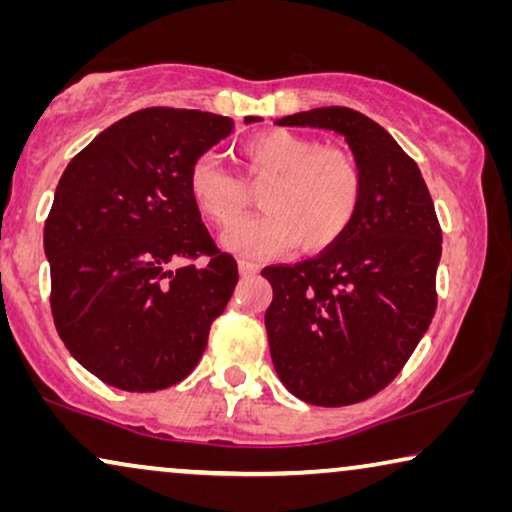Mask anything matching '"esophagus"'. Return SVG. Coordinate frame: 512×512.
<instances>
[{
  "mask_svg": "<svg viewBox=\"0 0 512 512\" xmlns=\"http://www.w3.org/2000/svg\"><path fill=\"white\" fill-rule=\"evenodd\" d=\"M237 270H240L242 277H254L258 272V265L249 263V261H240V263H237Z\"/></svg>",
  "mask_w": 512,
  "mask_h": 512,
  "instance_id": "obj_1",
  "label": "esophagus"
}]
</instances>
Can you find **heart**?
I'll list each match as a JSON object with an SVG mask.
<instances>
[{
    "label": "heart",
    "instance_id": "heart-1",
    "mask_svg": "<svg viewBox=\"0 0 512 512\" xmlns=\"http://www.w3.org/2000/svg\"><path fill=\"white\" fill-rule=\"evenodd\" d=\"M251 179H268L258 202L265 212L235 223L221 237L228 251L268 258L303 244L307 251L331 247L345 235L361 202V172L347 151L321 146L289 130H265L240 146ZM188 195L209 221L228 226L244 209L242 181L214 153L188 167Z\"/></svg>",
    "mask_w": 512,
    "mask_h": 512
}]
</instances>
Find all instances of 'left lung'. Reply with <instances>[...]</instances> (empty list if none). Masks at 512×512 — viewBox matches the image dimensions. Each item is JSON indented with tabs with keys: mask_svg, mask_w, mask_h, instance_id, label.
<instances>
[{
	"mask_svg": "<svg viewBox=\"0 0 512 512\" xmlns=\"http://www.w3.org/2000/svg\"><path fill=\"white\" fill-rule=\"evenodd\" d=\"M282 128L345 137L361 172V202L338 242L298 265L265 268L272 366L293 396L340 408L398 375L436 312L443 251L436 209L417 163L382 125L349 107L277 118Z\"/></svg>",
	"mask_w": 512,
	"mask_h": 512,
	"instance_id": "1",
	"label": "left lung"
}]
</instances>
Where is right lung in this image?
<instances>
[{"instance_id": "1", "label": "right lung", "mask_w": 512, "mask_h": 512, "mask_svg": "<svg viewBox=\"0 0 512 512\" xmlns=\"http://www.w3.org/2000/svg\"><path fill=\"white\" fill-rule=\"evenodd\" d=\"M233 130L209 111L142 109L62 172L44 226L55 328L111 387L144 394L184 380L233 296L235 258L214 247L188 195V167Z\"/></svg>"}]
</instances>
